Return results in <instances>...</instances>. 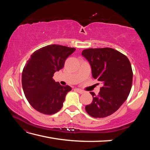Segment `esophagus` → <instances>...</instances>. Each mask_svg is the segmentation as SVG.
I'll return each instance as SVG.
<instances>
[{
  "mask_svg": "<svg viewBox=\"0 0 150 150\" xmlns=\"http://www.w3.org/2000/svg\"><path fill=\"white\" fill-rule=\"evenodd\" d=\"M75 90L77 91V92L79 93H80V94H82V93H84V91H83V90H81V89H80V88H75Z\"/></svg>",
  "mask_w": 150,
  "mask_h": 150,
  "instance_id": "1",
  "label": "esophagus"
}]
</instances>
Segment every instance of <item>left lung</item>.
Here are the masks:
<instances>
[{
    "label": "left lung",
    "instance_id": "8db88e82",
    "mask_svg": "<svg viewBox=\"0 0 150 150\" xmlns=\"http://www.w3.org/2000/svg\"><path fill=\"white\" fill-rule=\"evenodd\" d=\"M92 69V75L103 84L98 95L90 92L93 100L85 110L94 118H105L120 107L130 94L133 72L128 58L110 47L83 50Z\"/></svg>",
    "mask_w": 150,
    "mask_h": 150
}]
</instances>
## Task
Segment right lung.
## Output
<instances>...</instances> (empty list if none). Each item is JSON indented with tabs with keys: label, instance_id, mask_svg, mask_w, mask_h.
Instances as JSON below:
<instances>
[{
	"label": "right lung",
	"instance_id": "1",
	"mask_svg": "<svg viewBox=\"0 0 150 150\" xmlns=\"http://www.w3.org/2000/svg\"><path fill=\"white\" fill-rule=\"evenodd\" d=\"M75 51L74 47L52 44L33 53L22 71V85L26 99L35 110L50 115L62 108L71 87L62 86L53 77Z\"/></svg>",
	"mask_w": 150,
	"mask_h": 150
}]
</instances>
